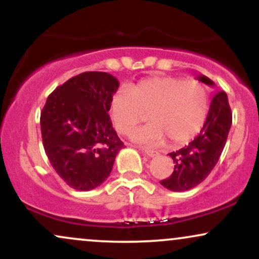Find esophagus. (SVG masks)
Segmentation results:
<instances>
[{
    "instance_id": "obj_1",
    "label": "esophagus",
    "mask_w": 259,
    "mask_h": 259,
    "mask_svg": "<svg viewBox=\"0 0 259 259\" xmlns=\"http://www.w3.org/2000/svg\"><path fill=\"white\" fill-rule=\"evenodd\" d=\"M142 152L146 154L147 157H156L158 152L157 151H153V150H148V148H142Z\"/></svg>"
}]
</instances>
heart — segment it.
<instances>
[{
    "instance_id": "b5f03b06",
    "label": "heart",
    "mask_w": 259,
    "mask_h": 259,
    "mask_svg": "<svg viewBox=\"0 0 259 259\" xmlns=\"http://www.w3.org/2000/svg\"><path fill=\"white\" fill-rule=\"evenodd\" d=\"M209 96L197 80L175 76H151L130 89L113 95L111 114L115 127L123 135L146 120L148 125L133 134L140 144L157 146L169 140L171 146H181L195 139L206 124Z\"/></svg>"
}]
</instances>
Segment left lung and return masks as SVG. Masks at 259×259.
Returning <instances> with one entry per match:
<instances>
[{"label": "left lung", "mask_w": 259, "mask_h": 259, "mask_svg": "<svg viewBox=\"0 0 259 259\" xmlns=\"http://www.w3.org/2000/svg\"><path fill=\"white\" fill-rule=\"evenodd\" d=\"M197 79L206 85L214 86V82L207 76L201 75ZM231 121L233 114L228 96L221 91L210 102L206 124L200 135L187 146L169 153L174 162V170L160 184L171 191H186L206 179L224 150Z\"/></svg>", "instance_id": "1"}]
</instances>
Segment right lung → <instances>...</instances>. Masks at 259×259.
Masks as SVG:
<instances>
[{"mask_svg": "<svg viewBox=\"0 0 259 259\" xmlns=\"http://www.w3.org/2000/svg\"><path fill=\"white\" fill-rule=\"evenodd\" d=\"M118 88L111 74L85 72L58 86L42 108L45 152L62 180L79 191L100 186L124 147L108 114Z\"/></svg>", "mask_w": 259, "mask_h": 259, "instance_id": "obj_1", "label": "right lung"}]
</instances>
